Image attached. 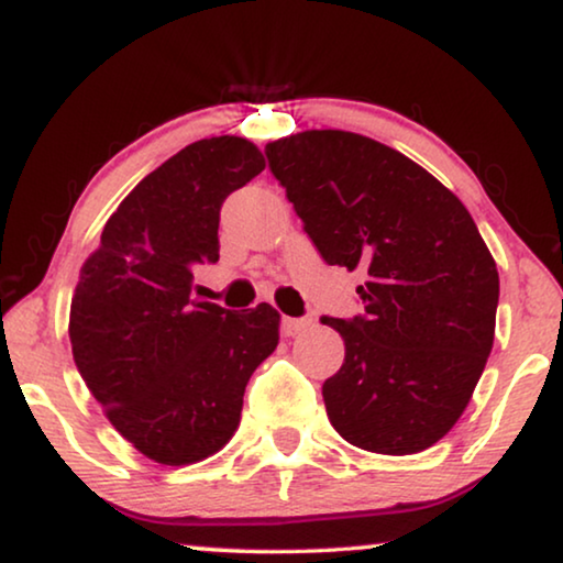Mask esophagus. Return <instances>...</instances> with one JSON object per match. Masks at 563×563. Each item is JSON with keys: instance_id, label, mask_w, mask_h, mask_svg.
Listing matches in <instances>:
<instances>
[{"instance_id": "34e87169", "label": "esophagus", "mask_w": 563, "mask_h": 563, "mask_svg": "<svg viewBox=\"0 0 563 563\" xmlns=\"http://www.w3.org/2000/svg\"><path fill=\"white\" fill-rule=\"evenodd\" d=\"M310 325V318H290V316H283L280 321V331L285 335H296L300 331H306Z\"/></svg>"}]
</instances>
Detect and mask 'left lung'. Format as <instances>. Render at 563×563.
I'll use <instances>...</instances> for the list:
<instances>
[{
	"mask_svg": "<svg viewBox=\"0 0 563 563\" xmlns=\"http://www.w3.org/2000/svg\"><path fill=\"white\" fill-rule=\"evenodd\" d=\"M275 179L329 265L364 271V313L321 321L346 356L323 382L343 440L382 455L432 448L465 412L493 349L496 260L448 187L349 131L265 146Z\"/></svg>",
	"mask_w": 563,
	"mask_h": 563,
	"instance_id": "1",
	"label": "left lung"
}]
</instances>
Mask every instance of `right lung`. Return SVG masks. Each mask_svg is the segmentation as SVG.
<instances>
[{
  "instance_id": "obj_1",
  "label": "right lung",
  "mask_w": 563,
  "mask_h": 563,
  "mask_svg": "<svg viewBox=\"0 0 563 563\" xmlns=\"http://www.w3.org/2000/svg\"><path fill=\"white\" fill-rule=\"evenodd\" d=\"M265 169L240 136L201 139L136 184L80 267L73 358L106 417L148 460L199 463L238 430L255 368L278 346V310L191 300L220 260V209Z\"/></svg>"
}]
</instances>
